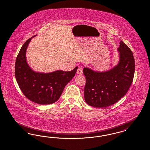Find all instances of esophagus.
Wrapping results in <instances>:
<instances>
[{
	"label": "esophagus",
	"instance_id": "esophagus-1",
	"mask_svg": "<svg viewBox=\"0 0 150 150\" xmlns=\"http://www.w3.org/2000/svg\"><path fill=\"white\" fill-rule=\"evenodd\" d=\"M83 73V71H82V68L81 67H79V68L77 69V74L79 75H82Z\"/></svg>",
	"mask_w": 150,
	"mask_h": 150
}]
</instances>
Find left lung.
I'll use <instances>...</instances> for the list:
<instances>
[{"instance_id":"left-lung-1","label":"left lung","mask_w":150,"mask_h":150,"mask_svg":"<svg viewBox=\"0 0 150 150\" xmlns=\"http://www.w3.org/2000/svg\"><path fill=\"white\" fill-rule=\"evenodd\" d=\"M118 50L119 63L109 71L96 72L83 69L86 80L84 97L88 105L97 108L108 107L127 93L134 76L135 59L132 50L123 41L120 42Z\"/></svg>"}]
</instances>
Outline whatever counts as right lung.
<instances>
[{
	"label": "right lung",
	"instance_id": "obj_1",
	"mask_svg": "<svg viewBox=\"0 0 150 150\" xmlns=\"http://www.w3.org/2000/svg\"><path fill=\"white\" fill-rule=\"evenodd\" d=\"M31 38L20 50L15 62V75L18 86L28 100L40 105H50L59 100L67 84L74 77L77 67L70 71L57 70L37 73L28 65L26 52Z\"/></svg>",
	"mask_w": 150,
	"mask_h": 150
}]
</instances>
